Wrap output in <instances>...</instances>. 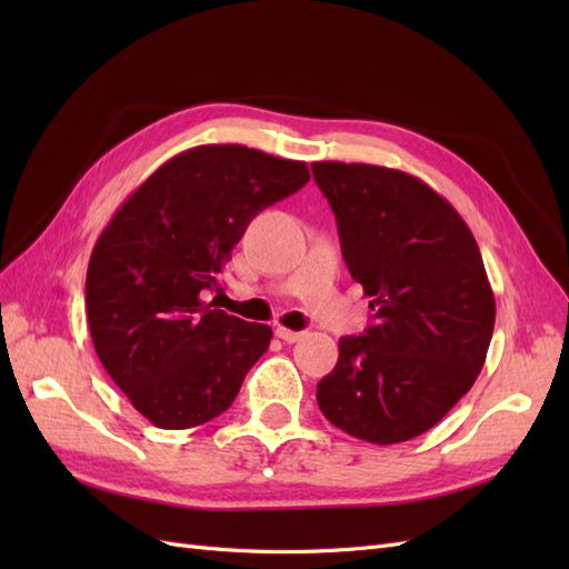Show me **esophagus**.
I'll return each instance as SVG.
<instances>
[{"instance_id": "34e87169", "label": "esophagus", "mask_w": 569, "mask_h": 569, "mask_svg": "<svg viewBox=\"0 0 569 569\" xmlns=\"http://www.w3.org/2000/svg\"><path fill=\"white\" fill-rule=\"evenodd\" d=\"M274 335H278L287 343H295V341H299L303 337V332H295V330H289V327H282V325L274 327Z\"/></svg>"}]
</instances>
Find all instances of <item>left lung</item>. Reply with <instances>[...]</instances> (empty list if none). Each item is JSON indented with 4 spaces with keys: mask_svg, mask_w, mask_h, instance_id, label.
I'll return each instance as SVG.
<instances>
[{
    "mask_svg": "<svg viewBox=\"0 0 569 569\" xmlns=\"http://www.w3.org/2000/svg\"><path fill=\"white\" fill-rule=\"evenodd\" d=\"M351 278L375 325L341 337L318 382L322 416L370 443L432 429L475 385L493 335L496 301L470 228L432 187L403 170L316 161Z\"/></svg>",
    "mask_w": 569,
    "mask_h": 569,
    "instance_id": "8db88e82",
    "label": "left lung"
}]
</instances>
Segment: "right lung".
Returning <instances> with one entry per match:
<instances>
[{"label": "right lung", "mask_w": 569, "mask_h": 569, "mask_svg": "<svg viewBox=\"0 0 569 569\" xmlns=\"http://www.w3.org/2000/svg\"><path fill=\"white\" fill-rule=\"evenodd\" d=\"M311 180L303 161L201 144L166 161L99 234L84 303L94 351L134 410L161 429L218 418L272 339L230 316L218 289L253 216Z\"/></svg>", "instance_id": "add662e5"}]
</instances>
